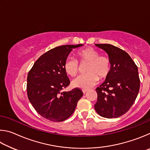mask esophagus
I'll return each mask as SVG.
<instances>
[{
    "label": "esophagus",
    "mask_w": 150,
    "mask_h": 150,
    "mask_svg": "<svg viewBox=\"0 0 150 150\" xmlns=\"http://www.w3.org/2000/svg\"><path fill=\"white\" fill-rule=\"evenodd\" d=\"M87 92V90H85V89H84V90H83V93H84V94H85V93H86Z\"/></svg>",
    "instance_id": "obj_1"
}]
</instances>
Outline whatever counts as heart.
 <instances>
[{"label":"heart","instance_id":"1","mask_svg":"<svg viewBox=\"0 0 150 150\" xmlns=\"http://www.w3.org/2000/svg\"><path fill=\"white\" fill-rule=\"evenodd\" d=\"M76 57L80 65L87 64L85 71L87 74L79 76L72 81L73 87L88 89L95 85L98 81L105 80L110 75L111 62L108 57L100 55L97 50L88 47L76 52ZM77 60L66 59L64 63L65 73L71 77H75L79 72L80 67Z\"/></svg>","mask_w":150,"mask_h":150}]
</instances>
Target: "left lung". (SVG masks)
Masks as SVG:
<instances>
[{"mask_svg": "<svg viewBox=\"0 0 150 150\" xmlns=\"http://www.w3.org/2000/svg\"><path fill=\"white\" fill-rule=\"evenodd\" d=\"M95 45L108 54L111 71L105 82L96 88L95 109L103 117H120L129 110L138 96L140 83L138 67L125 51L108 44Z\"/></svg>", "mask_w": 150, "mask_h": 150, "instance_id": "left-lung-1", "label": "left lung"}]
</instances>
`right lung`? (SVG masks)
<instances>
[{
	"mask_svg": "<svg viewBox=\"0 0 150 150\" xmlns=\"http://www.w3.org/2000/svg\"><path fill=\"white\" fill-rule=\"evenodd\" d=\"M82 45H65L53 48L41 55L29 71L28 97L37 112L47 120L58 122L69 118L83 95L79 88L62 92L70 83L64 63L73 48Z\"/></svg>",
	"mask_w": 150,
	"mask_h": 150,
	"instance_id": "right-lung-1",
	"label": "right lung"
}]
</instances>
